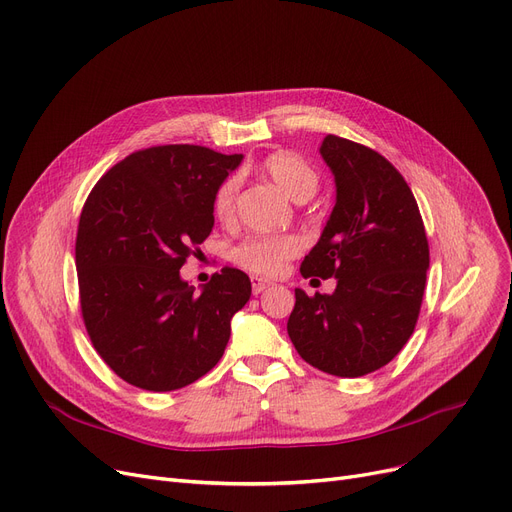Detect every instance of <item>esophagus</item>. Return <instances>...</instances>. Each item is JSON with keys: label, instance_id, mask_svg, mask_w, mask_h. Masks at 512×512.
Masks as SVG:
<instances>
[{"label": "esophagus", "instance_id": "obj_1", "mask_svg": "<svg viewBox=\"0 0 512 512\" xmlns=\"http://www.w3.org/2000/svg\"><path fill=\"white\" fill-rule=\"evenodd\" d=\"M267 288H271V281H264V279H260V277H254V279H252V292H254L256 296L262 294Z\"/></svg>", "mask_w": 512, "mask_h": 512}]
</instances>
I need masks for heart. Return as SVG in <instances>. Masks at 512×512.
Returning <instances> with one entry per match:
<instances>
[{
    "instance_id": "obj_1",
    "label": "heart",
    "mask_w": 512,
    "mask_h": 512,
    "mask_svg": "<svg viewBox=\"0 0 512 512\" xmlns=\"http://www.w3.org/2000/svg\"><path fill=\"white\" fill-rule=\"evenodd\" d=\"M258 170L296 203L309 201L319 189V176L315 168L304 157L292 151H275L260 161ZM239 191V180L235 176L222 180L214 193L212 210L222 222H229L235 214V199ZM302 248V241L296 235H252L243 239L233 260L260 277L277 275L285 262L294 258Z\"/></svg>"
}]
</instances>
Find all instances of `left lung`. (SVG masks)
<instances>
[{
    "label": "left lung",
    "mask_w": 512,
    "mask_h": 512,
    "mask_svg": "<svg viewBox=\"0 0 512 512\" xmlns=\"http://www.w3.org/2000/svg\"><path fill=\"white\" fill-rule=\"evenodd\" d=\"M319 153L336 182V206L302 277L336 279L332 294L296 288L288 334L317 370L359 378L410 340L428 271V241L412 189L380 153L327 134Z\"/></svg>",
    "instance_id": "left-lung-1"
}]
</instances>
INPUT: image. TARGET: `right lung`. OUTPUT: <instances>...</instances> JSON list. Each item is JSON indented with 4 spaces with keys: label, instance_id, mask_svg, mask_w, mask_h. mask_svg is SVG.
<instances>
[{
    "label": "right lung",
    "instance_id": "add662e5",
    "mask_svg": "<svg viewBox=\"0 0 512 512\" xmlns=\"http://www.w3.org/2000/svg\"><path fill=\"white\" fill-rule=\"evenodd\" d=\"M241 159L195 145L138 151L96 182L81 210V315L98 355L132 386L176 391L227 349L250 277L224 267L195 294L180 269L212 233L214 193Z\"/></svg>",
    "mask_w": 512,
    "mask_h": 512
}]
</instances>
